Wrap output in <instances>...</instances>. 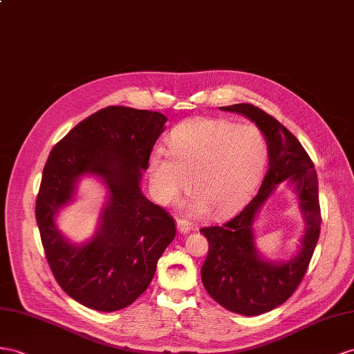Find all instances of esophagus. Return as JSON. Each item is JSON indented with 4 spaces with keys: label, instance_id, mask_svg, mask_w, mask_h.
I'll use <instances>...</instances> for the list:
<instances>
[{
    "label": "esophagus",
    "instance_id": "obj_1",
    "mask_svg": "<svg viewBox=\"0 0 354 354\" xmlns=\"http://www.w3.org/2000/svg\"><path fill=\"white\" fill-rule=\"evenodd\" d=\"M176 227H178V230L180 232V233H188L189 230H192V223H189L188 220H185V218H178L176 220Z\"/></svg>",
    "mask_w": 354,
    "mask_h": 354
}]
</instances>
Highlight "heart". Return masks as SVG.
<instances>
[{
	"instance_id": "obj_1",
	"label": "heart",
	"mask_w": 354,
	"mask_h": 354,
	"mask_svg": "<svg viewBox=\"0 0 354 354\" xmlns=\"http://www.w3.org/2000/svg\"><path fill=\"white\" fill-rule=\"evenodd\" d=\"M169 151L156 148L149 178L158 202L175 203L194 178L193 209L224 215L236 209L259 185L268 161V140L257 125L202 120L176 125Z\"/></svg>"
}]
</instances>
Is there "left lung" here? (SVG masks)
Masks as SVG:
<instances>
[{
  "label": "left lung",
  "mask_w": 354,
  "mask_h": 354,
  "mask_svg": "<svg viewBox=\"0 0 354 354\" xmlns=\"http://www.w3.org/2000/svg\"><path fill=\"white\" fill-rule=\"evenodd\" d=\"M220 109L250 118L263 131L268 140L269 169L259 193L234 218L223 225L201 230L209 242L202 266V283L214 301L225 310L242 315H259L284 304L301 284L310 265L322 224L319 179L314 162L301 142L274 116L248 103ZM286 178L299 197L306 234L293 259L272 262L258 254L252 224L266 198Z\"/></svg>",
  "instance_id": "left-lung-1"
}]
</instances>
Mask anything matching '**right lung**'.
<instances>
[{"mask_svg":"<svg viewBox=\"0 0 354 354\" xmlns=\"http://www.w3.org/2000/svg\"><path fill=\"white\" fill-rule=\"evenodd\" d=\"M166 121L160 112L104 107L70 130L44 165L35 202L44 254L59 287L91 310L112 313L131 305L176 234L174 216L140 189L142 170ZM84 174L104 179L108 203L95 238L75 246L62 236L55 216Z\"/></svg>","mask_w":354,"mask_h":354,"instance_id":"right-lung-1","label":"right lung"}]
</instances>
